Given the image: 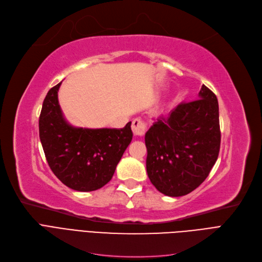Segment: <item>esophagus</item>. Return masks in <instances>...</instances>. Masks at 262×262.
I'll return each instance as SVG.
<instances>
[{
	"label": "esophagus",
	"instance_id": "34e87169",
	"mask_svg": "<svg viewBox=\"0 0 262 262\" xmlns=\"http://www.w3.org/2000/svg\"><path fill=\"white\" fill-rule=\"evenodd\" d=\"M132 131L133 134L137 135V137H143L146 132V124L141 119H134L132 121Z\"/></svg>",
	"mask_w": 262,
	"mask_h": 262
}]
</instances>
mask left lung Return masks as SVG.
Here are the masks:
<instances>
[{"label":"left lung","instance_id":"left-lung-1","mask_svg":"<svg viewBox=\"0 0 262 262\" xmlns=\"http://www.w3.org/2000/svg\"><path fill=\"white\" fill-rule=\"evenodd\" d=\"M220 142L217 96L203 85L198 100L181 103L168 117H158L146 132L150 182L167 196L191 193L208 177Z\"/></svg>","mask_w":262,"mask_h":262}]
</instances>
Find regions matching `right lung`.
<instances>
[{"label": "right lung", "instance_id": "obj_1", "mask_svg": "<svg viewBox=\"0 0 262 262\" xmlns=\"http://www.w3.org/2000/svg\"><path fill=\"white\" fill-rule=\"evenodd\" d=\"M45 96L39 133L48 164L66 186L91 192L111 181L117 165L132 141L131 121L122 129H88L69 124L58 104V89Z\"/></svg>", "mask_w": 262, "mask_h": 262}]
</instances>
